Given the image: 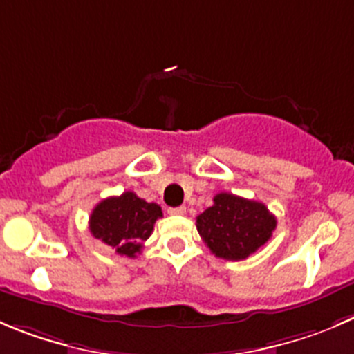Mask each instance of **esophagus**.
<instances>
[{
	"instance_id": "obj_1",
	"label": "esophagus",
	"mask_w": 354,
	"mask_h": 354,
	"mask_svg": "<svg viewBox=\"0 0 354 354\" xmlns=\"http://www.w3.org/2000/svg\"><path fill=\"white\" fill-rule=\"evenodd\" d=\"M170 215H184L186 214V207H170L168 208Z\"/></svg>"
}]
</instances>
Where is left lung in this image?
Returning <instances> with one entry per match:
<instances>
[{"label": "left lung", "instance_id": "8db88e82", "mask_svg": "<svg viewBox=\"0 0 354 354\" xmlns=\"http://www.w3.org/2000/svg\"><path fill=\"white\" fill-rule=\"evenodd\" d=\"M276 227L264 203L231 193H218L214 205L196 217V230L215 257L243 261L257 252Z\"/></svg>", "mask_w": 354, "mask_h": 354}]
</instances>
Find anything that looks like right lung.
I'll use <instances>...</instances> for the list:
<instances>
[{
	"label": "right lung",
	"mask_w": 354,
	"mask_h": 354,
	"mask_svg": "<svg viewBox=\"0 0 354 354\" xmlns=\"http://www.w3.org/2000/svg\"><path fill=\"white\" fill-rule=\"evenodd\" d=\"M160 217H163L160 205L147 203L132 191H124L120 196L106 198L93 208L90 233L113 247L116 254L133 259L140 254Z\"/></svg>",
	"instance_id": "1"
}]
</instances>
